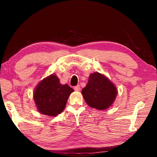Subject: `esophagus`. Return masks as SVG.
Listing matches in <instances>:
<instances>
[{
  "mask_svg": "<svg viewBox=\"0 0 157 157\" xmlns=\"http://www.w3.org/2000/svg\"><path fill=\"white\" fill-rule=\"evenodd\" d=\"M74 90L76 91H80V86L79 85H77V86L74 87Z\"/></svg>",
  "mask_w": 157,
  "mask_h": 157,
  "instance_id": "esophagus-1",
  "label": "esophagus"
}]
</instances>
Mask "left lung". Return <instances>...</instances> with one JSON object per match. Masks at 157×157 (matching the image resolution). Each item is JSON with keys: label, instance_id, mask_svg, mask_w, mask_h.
I'll return each instance as SVG.
<instances>
[{"label": "left lung", "instance_id": "8db88e82", "mask_svg": "<svg viewBox=\"0 0 157 157\" xmlns=\"http://www.w3.org/2000/svg\"><path fill=\"white\" fill-rule=\"evenodd\" d=\"M82 94L90 107L105 110L113 104L117 90L108 78L99 73H94L90 75L88 83L82 89Z\"/></svg>", "mask_w": 157, "mask_h": 157}]
</instances>
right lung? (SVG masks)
Returning <instances> with one entry per match:
<instances>
[{
    "label": "right lung",
    "mask_w": 157,
    "mask_h": 157,
    "mask_svg": "<svg viewBox=\"0 0 157 157\" xmlns=\"http://www.w3.org/2000/svg\"><path fill=\"white\" fill-rule=\"evenodd\" d=\"M74 90L68 84H61L59 78L51 75L36 87L34 100L39 111L54 117L62 112L69 95Z\"/></svg>",
    "instance_id": "add662e5"
}]
</instances>
